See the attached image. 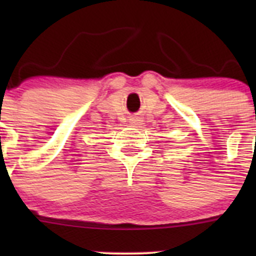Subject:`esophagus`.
I'll return each mask as SVG.
<instances>
[{"instance_id": "1", "label": "esophagus", "mask_w": 256, "mask_h": 256, "mask_svg": "<svg viewBox=\"0 0 256 256\" xmlns=\"http://www.w3.org/2000/svg\"><path fill=\"white\" fill-rule=\"evenodd\" d=\"M138 123H140V122L136 120V119H133V120H132V124H138Z\"/></svg>"}]
</instances>
